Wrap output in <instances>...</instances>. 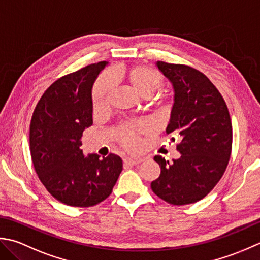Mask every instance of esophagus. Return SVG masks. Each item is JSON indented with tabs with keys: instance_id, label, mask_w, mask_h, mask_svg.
<instances>
[{
	"instance_id": "1",
	"label": "esophagus",
	"mask_w": 260,
	"mask_h": 260,
	"mask_svg": "<svg viewBox=\"0 0 260 260\" xmlns=\"http://www.w3.org/2000/svg\"><path fill=\"white\" fill-rule=\"evenodd\" d=\"M142 161L141 158H125L123 159L124 166H136Z\"/></svg>"
}]
</instances>
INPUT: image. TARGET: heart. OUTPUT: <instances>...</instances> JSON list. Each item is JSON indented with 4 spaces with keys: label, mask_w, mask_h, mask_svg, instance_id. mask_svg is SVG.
<instances>
[{
    "label": "heart",
    "mask_w": 260,
    "mask_h": 260,
    "mask_svg": "<svg viewBox=\"0 0 260 260\" xmlns=\"http://www.w3.org/2000/svg\"><path fill=\"white\" fill-rule=\"evenodd\" d=\"M114 77L124 84V86L139 98L152 96L162 86L164 78L157 70L146 65L122 67L115 72ZM113 91L112 79L104 75L100 77L92 89V104L95 112H101L108 108L111 94ZM152 129L148 122H129L121 125L118 136L125 149L137 150L140 147V134Z\"/></svg>",
    "instance_id": "b5f03b06"
}]
</instances>
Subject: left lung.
Returning a JSON list of instances; mask_svg holds the SVG:
<instances>
[{"label":"left lung","mask_w":260,"mask_h":260,"mask_svg":"<svg viewBox=\"0 0 260 260\" xmlns=\"http://www.w3.org/2000/svg\"><path fill=\"white\" fill-rule=\"evenodd\" d=\"M156 65L173 84L174 105L166 134L179 137L181 157L173 162L153 157L160 175L151 182V189L169 204H192L205 198L225 172L232 149L229 110L203 73L181 63Z\"/></svg>","instance_id":"obj_1"}]
</instances>
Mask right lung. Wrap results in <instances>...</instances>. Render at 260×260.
<instances>
[{"mask_svg": "<svg viewBox=\"0 0 260 260\" xmlns=\"http://www.w3.org/2000/svg\"><path fill=\"white\" fill-rule=\"evenodd\" d=\"M108 61L58 78L42 94L30 122V152L46 189L59 202L89 208L112 193L122 159L83 155V131L93 124L92 86Z\"/></svg>", "mask_w": 260, "mask_h": 260, "instance_id": "obj_1", "label": "right lung"}]
</instances>
